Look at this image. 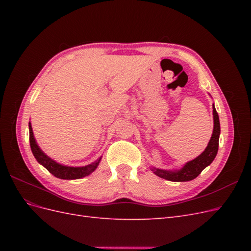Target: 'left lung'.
Listing matches in <instances>:
<instances>
[{
	"label": "left lung",
	"instance_id": "obj_1",
	"mask_svg": "<svg viewBox=\"0 0 251 251\" xmlns=\"http://www.w3.org/2000/svg\"><path fill=\"white\" fill-rule=\"evenodd\" d=\"M212 115H214V131H212L210 140L203 153L193 160L186 162L180 170H161L151 166V171H153L156 176L173 182H186L198 177L201 172L214 161L218 153L221 128H220L219 115L216 111L215 104H212Z\"/></svg>",
	"mask_w": 251,
	"mask_h": 251
}]
</instances>
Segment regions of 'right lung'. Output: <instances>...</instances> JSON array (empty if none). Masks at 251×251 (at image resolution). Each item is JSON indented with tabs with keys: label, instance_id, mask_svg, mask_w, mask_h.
<instances>
[{
	"label": "right lung",
	"instance_id": "obj_1",
	"mask_svg": "<svg viewBox=\"0 0 251 251\" xmlns=\"http://www.w3.org/2000/svg\"><path fill=\"white\" fill-rule=\"evenodd\" d=\"M29 141H30V148H31L32 154L36 159V161L40 164H42L45 169H47L53 176H55L56 178H59V179H64V180L80 179L86 176H89L90 174H92L97 169V166L100 165V162L102 157V156L100 157L97 160L86 166H68V165L60 164L55 160H53V159L50 158L48 155L45 154L42 151V149L39 147V144H37L34 138L31 123H30V121H29Z\"/></svg>",
	"mask_w": 251,
	"mask_h": 251
}]
</instances>
